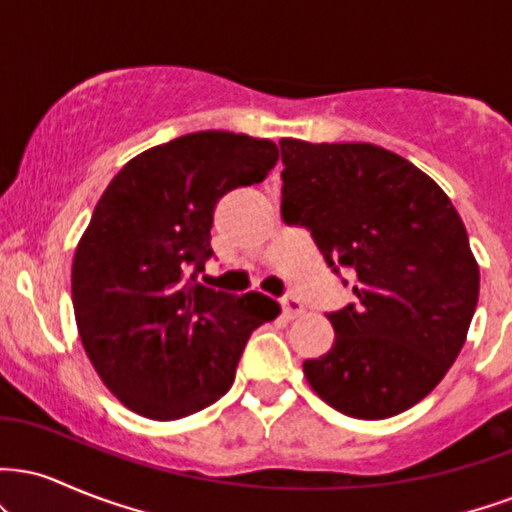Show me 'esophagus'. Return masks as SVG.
I'll list each match as a JSON object with an SVG mask.
<instances>
[{
    "instance_id": "obj_1",
    "label": "esophagus",
    "mask_w": 512,
    "mask_h": 512,
    "mask_svg": "<svg viewBox=\"0 0 512 512\" xmlns=\"http://www.w3.org/2000/svg\"><path fill=\"white\" fill-rule=\"evenodd\" d=\"M281 308H284V313L289 315V317H298V315L305 313L301 298H296V296H284V298H281Z\"/></svg>"
}]
</instances>
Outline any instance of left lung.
I'll return each instance as SVG.
<instances>
[{
    "label": "left lung",
    "mask_w": 512,
    "mask_h": 512,
    "mask_svg": "<svg viewBox=\"0 0 512 512\" xmlns=\"http://www.w3.org/2000/svg\"><path fill=\"white\" fill-rule=\"evenodd\" d=\"M281 216L327 264L354 272L358 303L327 315L334 344L303 363L313 390L354 419H387L448 373L479 301V264L443 190L375 144L281 139Z\"/></svg>",
    "instance_id": "8db88e82"
}]
</instances>
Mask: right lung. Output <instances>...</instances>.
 Instances as JSON below:
<instances>
[{
	"mask_svg": "<svg viewBox=\"0 0 512 512\" xmlns=\"http://www.w3.org/2000/svg\"><path fill=\"white\" fill-rule=\"evenodd\" d=\"M279 161L269 139L185 134L134 156L105 187L76 245L72 301L93 368L127 409L173 421L231 390L252 330L279 305L197 284L214 209Z\"/></svg>",
	"mask_w": 512,
	"mask_h": 512,
	"instance_id": "1",
	"label": "right lung"
}]
</instances>
